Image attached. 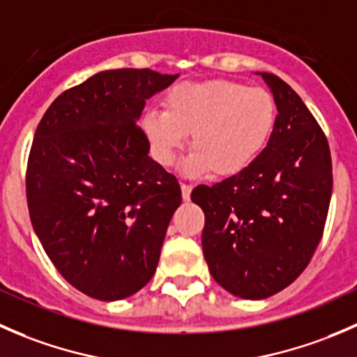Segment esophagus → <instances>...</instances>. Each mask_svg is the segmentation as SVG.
Wrapping results in <instances>:
<instances>
[{"mask_svg":"<svg viewBox=\"0 0 357 357\" xmlns=\"http://www.w3.org/2000/svg\"><path fill=\"white\" fill-rule=\"evenodd\" d=\"M181 195H183V200H190V195H192V186L181 183Z\"/></svg>","mask_w":357,"mask_h":357,"instance_id":"obj_1","label":"esophagus"}]
</instances>
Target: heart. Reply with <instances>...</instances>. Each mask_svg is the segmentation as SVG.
<instances>
[{"mask_svg": "<svg viewBox=\"0 0 357 357\" xmlns=\"http://www.w3.org/2000/svg\"><path fill=\"white\" fill-rule=\"evenodd\" d=\"M162 105L164 114L149 112L142 119L143 135L164 167L174 164L192 136L193 153L183 164L186 176L240 174L261 155L276 124V103L268 89L229 79L178 84Z\"/></svg>", "mask_w": 357, "mask_h": 357, "instance_id": "b5f03b06", "label": "heart"}]
</instances>
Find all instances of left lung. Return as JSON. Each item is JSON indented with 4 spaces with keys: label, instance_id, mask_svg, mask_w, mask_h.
Listing matches in <instances>:
<instances>
[{
    "label": "left lung",
    "instance_id": "8db88e82",
    "mask_svg": "<svg viewBox=\"0 0 357 357\" xmlns=\"http://www.w3.org/2000/svg\"><path fill=\"white\" fill-rule=\"evenodd\" d=\"M278 115L268 146L240 174L199 185L202 248L212 278L242 298L271 297L298 278L325 229L332 199L328 139L301 96L261 72Z\"/></svg>",
    "mask_w": 357,
    "mask_h": 357
}]
</instances>
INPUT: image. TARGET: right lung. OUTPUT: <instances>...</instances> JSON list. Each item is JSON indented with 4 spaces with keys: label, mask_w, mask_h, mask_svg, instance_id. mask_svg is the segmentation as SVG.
Segmentation results:
<instances>
[{
    "label": "right lung",
    "mask_w": 357,
    "mask_h": 357,
    "mask_svg": "<svg viewBox=\"0 0 357 357\" xmlns=\"http://www.w3.org/2000/svg\"><path fill=\"white\" fill-rule=\"evenodd\" d=\"M150 68L103 70L45 112L27 162L29 215L60 275L98 301H121L155 273L178 179L149 157L136 121L176 81Z\"/></svg>",
    "instance_id": "obj_1"
}]
</instances>
